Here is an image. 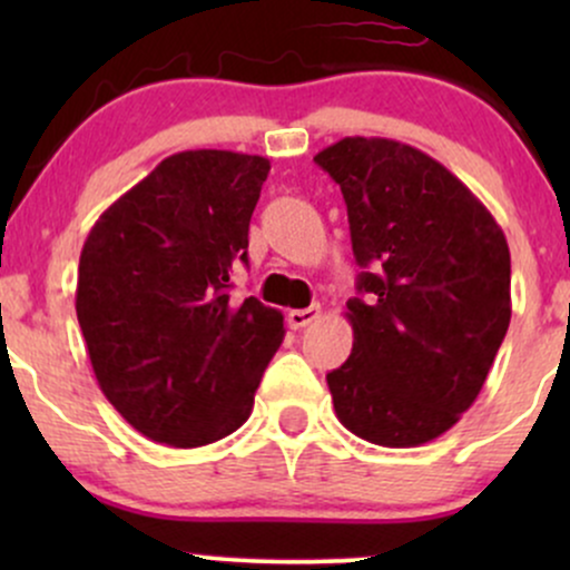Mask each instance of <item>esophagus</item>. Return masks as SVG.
Here are the masks:
<instances>
[{
	"label": "esophagus",
	"mask_w": 570,
	"mask_h": 570,
	"mask_svg": "<svg viewBox=\"0 0 570 570\" xmlns=\"http://www.w3.org/2000/svg\"><path fill=\"white\" fill-rule=\"evenodd\" d=\"M318 316H322V305H311V307H303V311H289L286 322H289L292 330H303V326L316 322Z\"/></svg>",
	"instance_id": "1"
}]
</instances>
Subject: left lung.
I'll list each match as a JSON object with an SVG mask.
<instances>
[{
    "mask_svg": "<svg viewBox=\"0 0 570 570\" xmlns=\"http://www.w3.org/2000/svg\"><path fill=\"white\" fill-rule=\"evenodd\" d=\"M340 185L362 297L353 351L326 375L351 434L417 448L485 385L512 318V263L480 198L421 149L345 136L313 158Z\"/></svg>",
    "mask_w": 570,
    "mask_h": 570,
    "instance_id": "obj_1",
    "label": "left lung"
}]
</instances>
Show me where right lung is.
Listing matches in <instances>:
<instances>
[{"mask_svg": "<svg viewBox=\"0 0 570 570\" xmlns=\"http://www.w3.org/2000/svg\"><path fill=\"white\" fill-rule=\"evenodd\" d=\"M271 160L187 149L98 217L77 271V322L104 396L153 442L200 448L252 415L284 316L235 305L248 222Z\"/></svg>", "mask_w": 570, "mask_h": 570, "instance_id": "obj_1", "label": "right lung"}]
</instances>
